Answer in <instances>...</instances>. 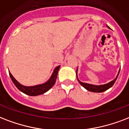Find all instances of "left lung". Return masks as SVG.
Returning <instances> with one entry per match:
<instances>
[{
	"label": "left lung",
	"mask_w": 129,
	"mask_h": 129,
	"mask_svg": "<svg viewBox=\"0 0 129 129\" xmlns=\"http://www.w3.org/2000/svg\"><path fill=\"white\" fill-rule=\"evenodd\" d=\"M107 27L108 28H110L109 27ZM120 73V71H118V73L116 77L113 81H112L110 82H109L108 83H106V84L104 85H95L92 84H89V83H83L81 81L78 79V77H77V71H76V73H77V80H78L79 83H80L81 85H82L84 88H85L87 90L89 91H91V92H96V93H100L103 92V91H105L107 89H108L109 88H110L112 85H114V83H115L116 79H117L118 76V74Z\"/></svg>",
	"instance_id": "8db88e82"
}]
</instances>
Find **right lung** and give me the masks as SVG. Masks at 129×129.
<instances>
[{"instance_id":"obj_1","label":"right lung","mask_w":129,"mask_h":129,"mask_svg":"<svg viewBox=\"0 0 129 129\" xmlns=\"http://www.w3.org/2000/svg\"><path fill=\"white\" fill-rule=\"evenodd\" d=\"M60 66H58L54 69L53 73L52 74L50 78L49 79L48 81H47L46 82L43 83V84L37 85H34V86H24L21 83H19L14 78V77L12 75L10 72L9 75L12 81L13 82L15 85L17 87V88L19 90L24 93L25 94L31 95V96H36V95L44 93L52 87V86L56 83V80L57 78L58 72V70L60 69Z\"/></svg>"}]
</instances>
